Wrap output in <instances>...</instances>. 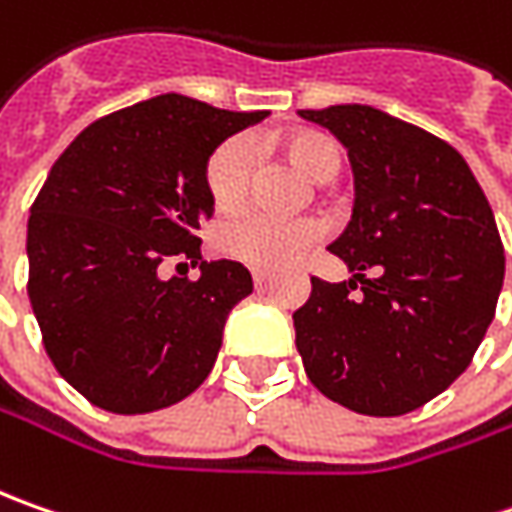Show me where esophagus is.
I'll return each mask as SVG.
<instances>
[{
    "mask_svg": "<svg viewBox=\"0 0 512 512\" xmlns=\"http://www.w3.org/2000/svg\"><path fill=\"white\" fill-rule=\"evenodd\" d=\"M270 282V273L267 270H253V285L265 287Z\"/></svg>",
    "mask_w": 512,
    "mask_h": 512,
    "instance_id": "34e87169",
    "label": "esophagus"
}]
</instances>
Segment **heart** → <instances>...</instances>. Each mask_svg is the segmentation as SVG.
Wrapping results in <instances>:
<instances>
[{"label": "heart", "mask_w": 512, "mask_h": 512, "mask_svg": "<svg viewBox=\"0 0 512 512\" xmlns=\"http://www.w3.org/2000/svg\"><path fill=\"white\" fill-rule=\"evenodd\" d=\"M285 156L290 165L310 182H330L342 168V153L316 130H299L285 139ZM250 150L245 139H227L207 156L205 190L210 205L219 213H236L245 205L250 187ZM316 239V227L307 222H279L267 216H239L216 230V250L242 265L273 270L290 265L310 242Z\"/></svg>", "instance_id": "obj_1"}]
</instances>
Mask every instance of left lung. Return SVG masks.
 <instances>
[{
	"mask_svg": "<svg viewBox=\"0 0 512 512\" xmlns=\"http://www.w3.org/2000/svg\"><path fill=\"white\" fill-rule=\"evenodd\" d=\"M299 116L347 148L356 202L327 247L353 276L310 279L293 313L296 350L327 399L402 416L447 390L479 350L504 282L499 227L462 153L439 136L370 105Z\"/></svg>",
	"mask_w": 512,
	"mask_h": 512,
	"instance_id": "8db88e82",
	"label": "left lung"
}]
</instances>
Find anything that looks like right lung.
<instances>
[{
    "label": "right lung",
    "instance_id": "add662e5",
    "mask_svg": "<svg viewBox=\"0 0 512 512\" xmlns=\"http://www.w3.org/2000/svg\"><path fill=\"white\" fill-rule=\"evenodd\" d=\"M265 116L162 93L96 119L50 168L30 207L28 296L50 362L90 404L162 410L213 370L253 279L239 262H202L205 162ZM173 255L200 265L196 283L161 279Z\"/></svg>",
    "mask_w": 512,
    "mask_h": 512
}]
</instances>
